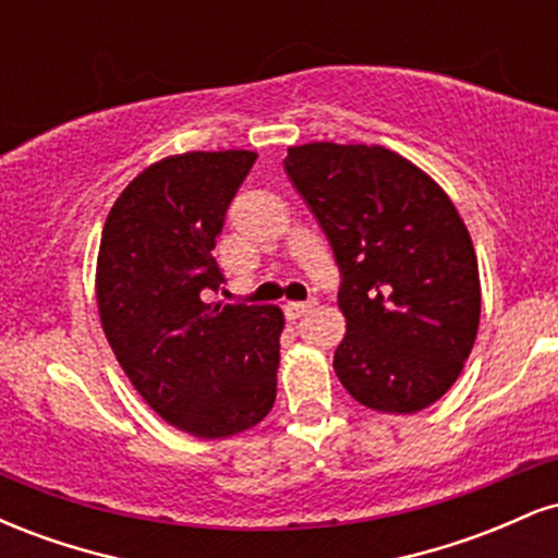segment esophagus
Listing matches in <instances>:
<instances>
[{"label":"esophagus","instance_id":"34e87169","mask_svg":"<svg viewBox=\"0 0 558 558\" xmlns=\"http://www.w3.org/2000/svg\"><path fill=\"white\" fill-rule=\"evenodd\" d=\"M312 306H315V299H310V301H288V304H286V317L288 319H299L301 315H306V312H310Z\"/></svg>","mask_w":558,"mask_h":558}]
</instances>
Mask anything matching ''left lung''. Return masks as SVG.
Returning a JSON list of instances; mask_svg holds the SVG:
<instances>
[{
	"mask_svg": "<svg viewBox=\"0 0 558 558\" xmlns=\"http://www.w3.org/2000/svg\"><path fill=\"white\" fill-rule=\"evenodd\" d=\"M283 165L341 270L338 380L377 412L430 407L457 383L480 325L477 257L457 207L383 146H291Z\"/></svg>",
	"mask_w": 558,
	"mask_h": 558,
	"instance_id": "1",
	"label": "left lung"
}]
</instances>
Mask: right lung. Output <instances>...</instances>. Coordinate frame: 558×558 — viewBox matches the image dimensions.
Instances as JSON below:
<instances>
[{
    "mask_svg": "<svg viewBox=\"0 0 558 558\" xmlns=\"http://www.w3.org/2000/svg\"><path fill=\"white\" fill-rule=\"evenodd\" d=\"M254 151H189L146 168L101 230L96 301L120 367L162 420L228 438L275 403L283 312L207 304L226 283L217 235Z\"/></svg>",
    "mask_w": 558,
    "mask_h": 558,
    "instance_id": "obj_1",
    "label": "right lung"
}]
</instances>
